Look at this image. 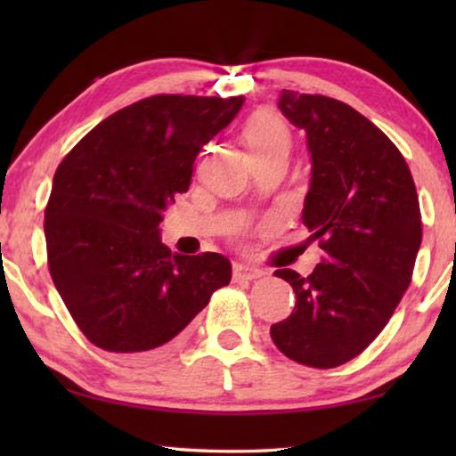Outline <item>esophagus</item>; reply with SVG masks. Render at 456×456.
<instances>
[{"mask_svg":"<svg viewBox=\"0 0 456 456\" xmlns=\"http://www.w3.org/2000/svg\"><path fill=\"white\" fill-rule=\"evenodd\" d=\"M265 275L264 269L247 265V264H235L233 265V277L235 280H257V277Z\"/></svg>","mask_w":456,"mask_h":456,"instance_id":"34e87169","label":"esophagus"}]
</instances>
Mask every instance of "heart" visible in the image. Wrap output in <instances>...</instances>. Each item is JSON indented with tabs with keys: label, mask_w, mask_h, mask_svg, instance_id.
Returning <instances> with one entry per match:
<instances>
[{
	"label": "heart",
	"mask_w": 456,
	"mask_h": 456,
	"mask_svg": "<svg viewBox=\"0 0 456 456\" xmlns=\"http://www.w3.org/2000/svg\"><path fill=\"white\" fill-rule=\"evenodd\" d=\"M245 142L253 157L269 154L275 151H289V130L285 122L272 112H259L245 125Z\"/></svg>",
	"instance_id": "b5f03b06"
}]
</instances>
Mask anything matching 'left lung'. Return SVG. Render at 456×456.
Instances as JSON below:
<instances>
[{
    "mask_svg": "<svg viewBox=\"0 0 456 456\" xmlns=\"http://www.w3.org/2000/svg\"><path fill=\"white\" fill-rule=\"evenodd\" d=\"M277 106L305 130L312 179L302 219L323 257L307 277L277 269L297 302L269 334L299 364L336 368L372 344L411 285L419 195L400 151L352 106L293 90H281Z\"/></svg>",
    "mask_w": 456,
    "mask_h": 456,
    "instance_id": "left-lung-1",
    "label": "left lung"
}]
</instances>
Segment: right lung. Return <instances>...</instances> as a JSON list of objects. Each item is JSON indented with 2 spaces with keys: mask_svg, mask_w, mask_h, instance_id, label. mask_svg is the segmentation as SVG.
Instances as JSON below:
<instances>
[{
  "mask_svg": "<svg viewBox=\"0 0 456 456\" xmlns=\"http://www.w3.org/2000/svg\"><path fill=\"white\" fill-rule=\"evenodd\" d=\"M243 100H138L92 128L60 163L44 213L50 275L98 348L133 360L167 350L231 281L227 257L171 253L159 225L189 191L200 149Z\"/></svg>",
  "mask_w": 456,
  "mask_h": 456,
  "instance_id": "obj_1",
  "label": "right lung"
}]
</instances>
